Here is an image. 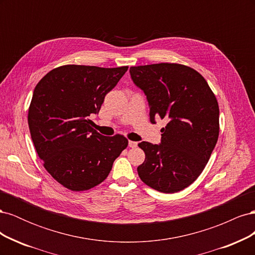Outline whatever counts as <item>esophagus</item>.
<instances>
[{"label": "esophagus", "mask_w": 255, "mask_h": 255, "mask_svg": "<svg viewBox=\"0 0 255 255\" xmlns=\"http://www.w3.org/2000/svg\"><path fill=\"white\" fill-rule=\"evenodd\" d=\"M137 142L136 141H133V140H128V146L129 148H136L137 146Z\"/></svg>", "instance_id": "1"}]
</instances>
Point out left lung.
Masks as SVG:
<instances>
[{
	"label": "left lung",
	"instance_id": "left-lung-1",
	"mask_svg": "<svg viewBox=\"0 0 255 255\" xmlns=\"http://www.w3.org/2000/svg\"><path fill=\"white\" fill-rule=\"evenodd\" d=\"M130 78L146 96L150 121L166 119L159 144L138 143L145 154L137 171L141 181L165 194L188 187L201 174L219 136V106L195 69L160 63L129 68Z\"/></svg>",
	"mask_w": 255,
	"mask_h": 255
}]
</instances>
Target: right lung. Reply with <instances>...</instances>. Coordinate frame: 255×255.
<instances>
[{"label": "right lung", "mask_w": 255, "mask_h": 255, "mask_svg": "<svg viewBox=\"0 0 255 255\" xmlns=\"http://www.w3.org/2000/svg\"><path fill=\"white\" fill-rule=\"evenodd\" d=\"M128 68L66 65L36 85L27 116L30 136L45 170L64 187L83 191L102 183L128 146L125 136H103L88 119Z\"/></svg>", "instance_id": "right-lung-1"}]
</instances>
